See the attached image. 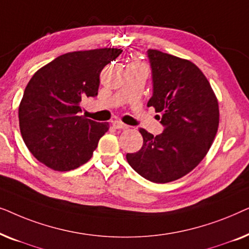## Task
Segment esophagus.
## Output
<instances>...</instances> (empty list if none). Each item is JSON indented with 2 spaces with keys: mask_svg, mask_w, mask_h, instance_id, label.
Masks as SVG:
<instances>
[{
  "mask_svg": "<svg viewBox=\"0 0 249 249\" xmlns=\"http://www.w3.org/2000/svg\"><path fill=\"white\" fill-rule=\"evenodd\" d=\"M112 125H113V128L119 129V130H122V129L127 128V124H124V122H121V121H113Z\"/></svg>",
  "mask_w": 249,
  "mask_h": 249,
  "instance_id": "obj_1",
  "label": "esophagus"
}]
</instances>
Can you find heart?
<instances>
[{"mask_svg":"<svg viewBox=\"0 0 249 249\" xmlns=\"http://www.w3.org/2000/svg\"><path fill=\"white\" fill-rule=\"evenodd\" d=\"M135 64H138V66H141V64H139V63H135Z\"/></svg>","mask_w":249,"mask_h":249,"instance_id":"obj_1","label":"heart"}]
</instances>
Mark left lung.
<instances>
[{"label": "left lung", "mask_w": 249, "mask_h": 249, "mask_svg": "<svg viewBox=\"0 0 249 249\" xmlns=\"http://www.w3.org/2000/svg\"><path fill=\"white\" fill-rule=\"evenodd\" d=\"M153 96L147 107L162 114L164 130L153 136L141 128L144 142L127 161L136 172L156 183L186 176L205 158L219 128V103L196 64L158 50H148Z\"/></svg>", "instance_id": "1"}]
</instances>
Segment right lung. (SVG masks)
<instances>
[{
	"instance_id": "right-lung-1",
	"label": "right lung",
	"mask_w": 249,
	"mask_h": 249,
	"mask_svg": "<svg viewBox=\"0 0 249 249\" xmlns=\"http://www.w3.org/2000/svg\"><path fill=\"white\" fill-rule=\"evenodd\" d=\"M120 49L77 51L37 70L19 105V127L30 153L55 171H70L93 156L107 122L78 115L81 101L97 96L103 68Z\"/></svg>"
}]
</instances>
